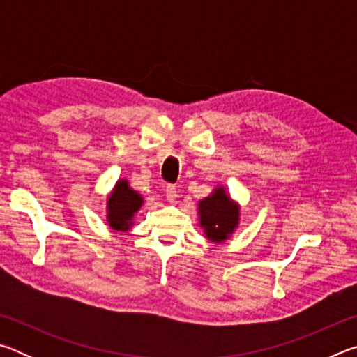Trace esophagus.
<instances>
[{
	"label": "esophagus",
	"instance_id": "34e87169",
	"mask_svg": "<svg viewBox=\"0 0 357 357\" xmlns=\"http://www.w3.org/2000/svg\"><path fill=\"white\" fill-rule=\"evenodd\" d=\"M165 195H167V200L170 202V203H173L174 200H176V197H178L176 187L172 185V184H168L167 189H165Z\"/></svg>",
	"mask_w": 357,
	"mask_h": 357
}]
</instances>
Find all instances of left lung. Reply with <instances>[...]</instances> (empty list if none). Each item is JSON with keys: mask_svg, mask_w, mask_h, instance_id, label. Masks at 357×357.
Listing matches in <instances>:
<instances>
[{"mask_svg": "<svg viewBox=\"0 0 357 357\" xmlns=\"http://www.w3.org/2000/svg\"><path fill=\"white\" fill-rule=\"evenodd\" d=\"M200 227L213 243H223L239 223V206L223 187H217L209 197L198 203Z\"/></svg>", "mask_w": 357, "mask_h": 357, "instance_id": "left-lung-1", "label": "left lung"}]
</instances>
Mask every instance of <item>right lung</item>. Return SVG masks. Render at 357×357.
I'll return each mask as SVG.
<instances>
[{"instance_id": "obj_1", "label": "right lung", "mask_w": 357, "mask_h": 357, "mask_svg": "<svg viewBox=\"0 0 357 357\" xmlns=\"http://www.w3.org/2000/svg\"><path fill=\"white\" fill-rule=\"evenodd\" d=\"M142 204L140 193L129 187L128 181L119 179L107 200V220L110 227L116 231H128Z\"/></svg>"}]
</instances>
